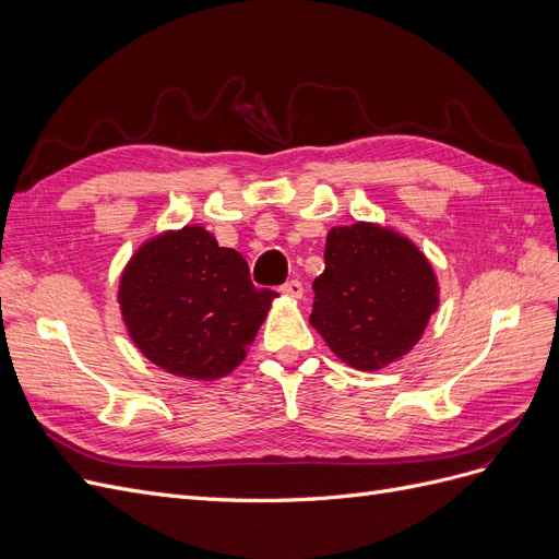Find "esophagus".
I'll use <instances>...</instances> for the list:
<instances>
[{
    "instance_id": "esophagus-1",
    "label": "esophagus",
    "mask_w": 559,
    "mask_h": 559,
    "mask_svg": "<svg viewBox=\"0 0 559 559\" xmlns=\"http://www.w3.org/2000/svg\"><path fill=\"white\" fill-rule=\"evenodd\" d=\"M280 292L286 294V296H292V298H300L302 296V284L298 280H289V282H284L280 286Z\"/></svg>"
}]
</instances>
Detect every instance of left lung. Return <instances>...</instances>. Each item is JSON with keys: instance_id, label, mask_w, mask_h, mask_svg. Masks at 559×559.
I'll return each instance as SVG.
<instances>
[{"instance_id": "obj_1", "label": "left lung", "mask_w": 559, "mask_h": 559, "mask_svg": "<svg viewBox=\"0 0 559 559\" xmlns=\"http://www.w3.org/2000/svg\"><path fill=\"white\" fill-rule=\"evenodd\" d=\"M324 273L314 282L310 324L335 357L378 370L408 354L438 308V282L408 238L378 224L326 235Z\"/></svg>"}]
</instances>
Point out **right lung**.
<instances>
[{
	"mask_svg": "<svg viewBox=\"0 0 559 559\" xmlns=\"http://www.w3.org/2000/svg\"><path fill=\"white\" fill-rule=\"evenodd\" d=\"M275 296L251 284L242 253L218 247L202 226L142 245L118 286L132 343L148 361L189 380L238 368Z\"/></svg>",
	"mask_w": 559,
	"mask_h": 559,
	"instance_id": "add662e5",
	"label": "right lung"
}]
</instances>
